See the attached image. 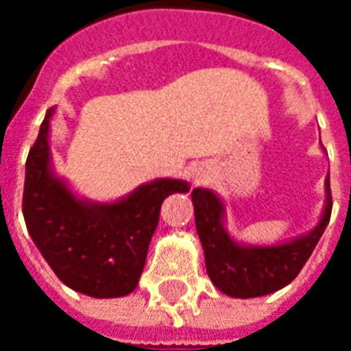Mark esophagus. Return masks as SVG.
<instances>
[{
  "label": "esophagus",
  "mask_w": 351,
  "mask_h": 351,
  "mask_svg": "<svg viewBox=\"0 0 351 351\" xmlns=\"http://www.w3.org/2000/svg\"><path fill=\"white\" fill-rule=\"evenodd\" d=\"M206 175H208V171H205V169H203V167L191 169V178H193L195 182H199V180H203V178H206Z\"/></svg>",
  "instance_id": "obj_1"
}]
</instances>
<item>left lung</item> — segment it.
Wrapping results in <instances>:
<instances>
[{
  "label": "left lung",
  "instance_id": "1",
  "mask_svg": "<svg viewBox=\"0 0 351 351\" xmlns=\"http://www.w3.org/2000/svg\"><path fill=\"white\" fill-rule=\"evenodd\" d=\"M195 228L205 252L208 278L221 293L252 299L278 291L293 282L331 218V186L325 178V205L316 228L278 244H246L229 235L226 205L208 188L191 191Z\"/></svg>",
  "mask_w": 351,
  "mask_h": 351
}]
</instances>
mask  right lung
Segmentation results:
<instances>
[{
	"mask_svg": "<svg viewBox=\"0 0 351 351\" xmlns=\"http://www.w3.org/2000/svg\"><path fill=\"white\" fill-rule=\"evenodd\" d=\"M47 110L27 154L22 213L27 231L65 286L95 299L130 295L138 284L146 252L160 221V208L173 193H188L180 178H156L103 203L79 197L54 173Z\"/></svg>",
	"mask_w": 351,
	"mask_h": 351,
	"instance_id": "1",
	"label": "right lung"
}]
</instances>
